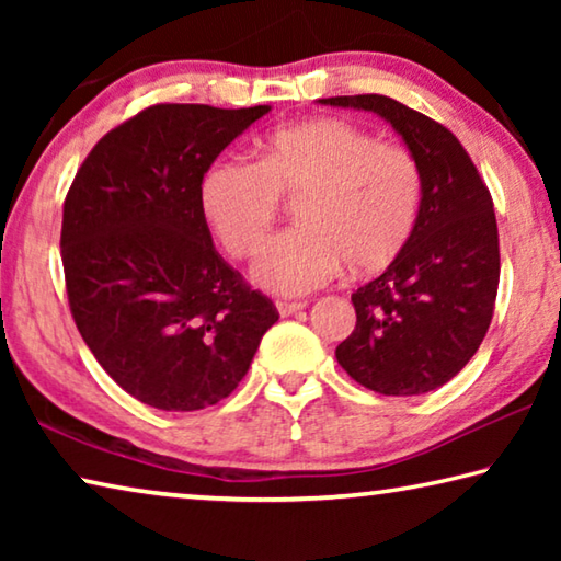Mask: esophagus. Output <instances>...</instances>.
Here are the masks:
<instances>
[{"instance_id":"1","label":"esophagus","mask_w":561,"mask_h":561,"mask_svg":"<svg viewBox=\"0 0 561 561\" xmlns=\"http://www.w3.org/2000/svg\"><path fill=\"white\" fill-rule=\"evenodd\" d=\"M307 304L304 301H277V311L282 317H289V314H297V311H301Z\"/></svg>"}]
</instances>
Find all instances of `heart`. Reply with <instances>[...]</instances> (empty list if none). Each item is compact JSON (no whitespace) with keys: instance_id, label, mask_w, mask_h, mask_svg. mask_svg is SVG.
<instances>
[{"instance_id":"obj_1","label":"heart","mask_w":561,"mask_h":561,"mask_svg":"<svg viewBox=\"0 0 561 561\" xmlns=\"http://www.w3.org/2000/svg\"><path fill=\"white\" fill-rule=\"evenodd\" d=\"M304 195L299 227L264 244L252 277L277 294H307L348 264L366 274L391 264L411 240L423 207V168L405 146L341 118L277 128L262 160L225 156L201 180V210L234 257L260 250L282 210Z\"/></svg>"}]
</instances>
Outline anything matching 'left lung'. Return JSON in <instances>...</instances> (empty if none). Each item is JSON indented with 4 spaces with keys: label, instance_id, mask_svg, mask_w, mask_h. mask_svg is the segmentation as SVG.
Instances as JSON below:
<instances>
[{
    "label": "left lung",
    "instance_id": "8db88e82",
    "mask_svg": "<svg viewBox=\"0 0 561 561\" xmlns=\"http://www.w3.org/2000/svg\"><path fill=\"white\" fill-rule=\"evenodd\" d=\"M319 103L374 111L423 168L415 232L381 277L351 294L356 329L336 346V360L368 391H435L474 356L495 311L500 240L490 190L438 121L378 93Z\"/></svg>",
    "mask_w": 561,
    "mask_h": 561
}]
</instances>
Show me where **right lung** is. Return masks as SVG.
Masks as SVG:
<instances>
[{"mask_svg":"<svg viewBox=\"0 0 561 561\" xmlns=\"http://www.w3.org/2000/svg\"><path fill=\"white\" fill-rule=\"evenodd\" d=\"M270 106L156 103L108 130L64 201L76 329L113 381L160 411L230 396L279 311L213 244L201 180Z\"/></svg>","mask_w":561,"mask_h":561,"instance_id":"add662e5","label":"right lung"}]
</instances>
